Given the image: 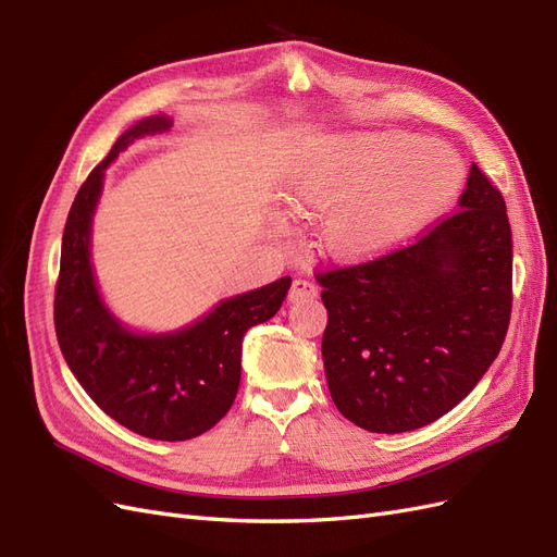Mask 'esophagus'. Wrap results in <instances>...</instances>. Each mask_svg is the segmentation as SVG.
Segmentation results:
<instances>
[{"instance_id":"34e87169","label":"esophagus","mask_w":557,"mask_h":557,"mask_svg":"<svg viewBox=\"0 0 557 557\" xmlns=\"http://www.w3.org/2000/svg\"><path fill=\"white\" fill-rule=\"evenodd\" d=\"M318 297V285L307 281V278H295L293 288H290V301H301V299H313Z\"/></svg>"}]
</instances>
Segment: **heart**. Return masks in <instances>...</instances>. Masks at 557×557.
<instances>
[{"instance_id": "heart-1", "label": "heart", "mask_w": 557, "mask_h": 557, "mask_svg": "<svg viewBox=\"0 0 557 557\" xmlns=\"http://www.w3.org/2000/svg\"><path fill=\"white\" fill-rule=\"evenodd\" d=\"M462 174L460 158L442 141L404 132L356 134L299 166L293 201L327 211V250L356 262L391 250L442 213Z\"/></svg>"}]
</instances>
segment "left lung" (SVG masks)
<instances>
[{"mask_svg":"<svg viewBox=\"0 0 557 557\" xmlns=\"http://www.w3.org/2000/svg\"><path fill=\"white\" fill-rule=\"evenodd\" d=\"M458 207L385 256L315 272L330 395L362 430L434 423L474 391L504 344L513 305L507 205L471 164Z\"/></svg>","mask_w":557,"mask_h":557,"instance_id":"8db88e82","label":"left lung"}]
</instances>
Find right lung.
<instances>
[{"label": "right lung", "mask_w": 557, "mask_h": 557, "mask_svg": "<svg viewBox=\"0 0 557 557\" xmlns=\"http://www.w3.org/2000/svg\"><path fill=\"white\" fill-rule=\"evenodd\" d=\"M172 127L164 115L129 127L83 181L66 215L55 283V334L72 374L115 423L158 442H185L221 420L239 391L242 342L272 318L290 276L225 299L176 334H132L99 299L90 267V221L104 170L134 139Z\"/></svg>", "instance_id": "1"}]
</instances>
